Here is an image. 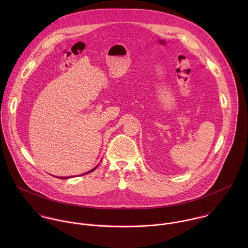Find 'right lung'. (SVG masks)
<instances>
[{
  "label": "right lung",
  "mask_w": 248,
  "mask_h": 248,
  "mask_svg": "<svg viewBox=\"0 0 248 248\" xmlns=\"http://www.w3.org/2000/svg\"><path fill=\"white\" fill-rule=\"evenodd\" d=\"M96 167H97V166H96ZM96 167H94V168H93V169H92V170H91V171H89V172H87V173H85V174H89V173H91V172H93V171H94V170H95V169H96ZM85 174H83V175H85ZM58 178H62V179H63V178H64V179H65V178H69V177H58Z\"/></svg>",
  "instance_id": "add662e5"
}]
</instances>
